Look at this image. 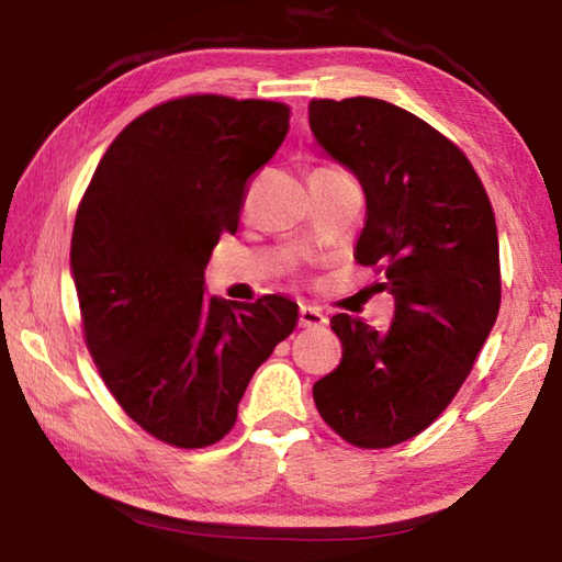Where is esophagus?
Segmentation results:
<instances>
[{
	"instance_id": "obj_1",
	"label": "esophagus",
	"mask_w": 562,
	"mask_h": 562,
	"mask_svg": "<svg viewBox=\"0 0 562 562\" xmlns=\"http://www.w3.org/2000/svg\"><path fill=\"white\" fill-rule=\"evenodd\" d=\"M327 317L322 315V310L310 307V304H302L300 307V327L304 329H315V327H325Z\"/></svg>"
}]
</instances>
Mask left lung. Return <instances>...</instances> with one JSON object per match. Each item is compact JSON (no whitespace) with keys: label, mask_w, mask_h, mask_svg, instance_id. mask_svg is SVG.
<instances>
[{"label":"left lung","mask_w":562,"mask_h":562,"mask_svg":"<svg viewBox=\"0 0 562 562\" xmlns=\"http://www.w3.org/2000/svg\"><path fill=\"white\" fill-rule=\"evenodd\" d=\"M310 128L364 188L359 265H382L386 331L335 315V372L312 386L322 418L359 449L434 424L469 376L501 307L493 207L459 148L414 113L369 97L310 103Z\"/></svg>","instance_id":"left-lung-1"}]
</instances>
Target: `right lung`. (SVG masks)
Listing matches in <instances>:
<instances>
[{"label":"right lung","instance_id":"1","mask_svg":"<svg viewBox=\"0 0 562 562\" xmlns=\"http://www.w3.org/2000/svg\"><path fill=\"white\" fill-rule=\"evenodd\" d=\"M290 131L278 101L215 93L160 103L103 154L71 235V278L93 361L140 429L203 449L237 404L297 304L205 297V265L235 233L247 178Z\"/></svg>","mask_w":562,"mask_h":562}]
</instances>
